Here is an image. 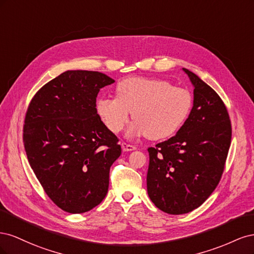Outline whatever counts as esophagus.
<instances>
[{
	"mask_svg": "<svg viewBox=\"0 0 254 254\" xmlns=\"http://www.w3.org/2000/svg\"><path fill=\"white\" fill-rule=\"evenodd\" d=\"M121 146H122L123 151H131V150H134V149H135V146L127 144V143H125V142H123V143L121 144Z\"/></svg>",
	"mask_w": 254,
	"mask_h": 254,
	"instance_id": "obj_1",
	"label": "esophagus"
}]
</instances>
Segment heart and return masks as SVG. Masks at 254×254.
<instances>
[{
	"label": "heart",
	"mask_w": 254,
	"mask_h": 254,
	"mask_svg": "<svg viewBox=\"0 0 254 254\" xmlns=\"http://www.w3.org/2000/svg\"><path fill=\"white\" fill-rule=\"evenodd\" d=\"M117 97H101L95 109L106 127L118 133L124 128L132 112L128 137L147 135L162 140L175 134L189 119L193 97L183 88L173 87L163 79L129 77L115 88Z\"/></svg>",
	"instance_id": "heart-1"
}]
</instances>
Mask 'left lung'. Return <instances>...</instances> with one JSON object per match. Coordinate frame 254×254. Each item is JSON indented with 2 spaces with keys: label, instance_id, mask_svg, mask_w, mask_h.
<instances>
[{
  "label": "left lung",
  "instance_id": "left-lung-1",
  "mask_svg": "<svg viewBox=\"0 0 254 254\" xmlns=\"http://www.w3.org/2000/svg\"><path fill=\"white\" fill-rule=\"evenodd\" d=\"M182 70L194 87L190 117L176 135L148 148V196L158 209L173 215L197 209L216 189L232 135L219 95L196 74Z\"/></svg>",
  "mask_w": 254,
  "mask_h": 254
}]
</instances>
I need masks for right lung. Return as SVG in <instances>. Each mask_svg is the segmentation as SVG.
<instances>
[{"instance_id":"right-lung-1","label":"right lung","mask_w":254,"mask_h":254,"mask_svg":"<svg viewBox=\"0 0 254 254\" xmlns=\"http://www.w3.org/2000/svg\"><path fill=\"white\" fill-rule=\"evenodd\" d=\"M113 82L99 72L66 71L28 106L23 127L28 162L52 201L67 213L88 212L108 193L110 167L122 149L95 105L99 90Z\"/></svg>"}]
</instances>
